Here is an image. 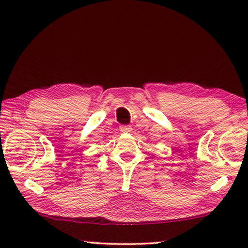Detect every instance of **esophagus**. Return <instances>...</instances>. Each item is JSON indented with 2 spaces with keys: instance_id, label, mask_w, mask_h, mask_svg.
I'll return each mask as SVG.
<instances>
[{
  "instance_id": "34e87169",
  "label": "esophagus",
  "mask_w": 248,
  "mask_h": 248,
  "mask_svg": "<svg viewBox=\"0 0 248 248\" xmlns=\"http://www.w3.org/2000/svg\"><path fill=\"white\" fill-rule=\"evenodd\" d=\"M120 131L121 132H131L132 131V127L129 124H124L120 125Z\"/></svg>"
}]
</instances>
